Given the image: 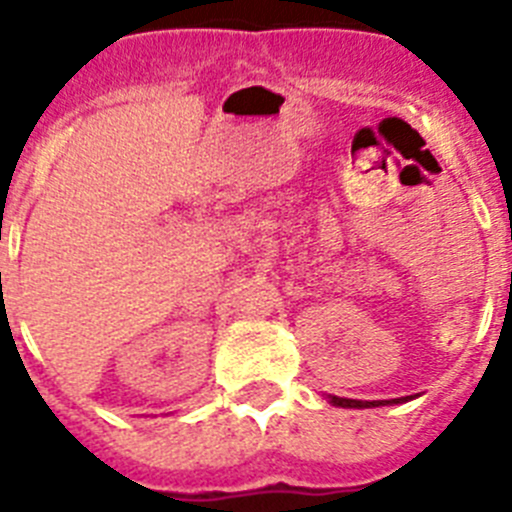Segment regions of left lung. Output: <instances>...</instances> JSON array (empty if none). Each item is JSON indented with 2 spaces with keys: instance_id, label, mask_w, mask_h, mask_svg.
I'll use <instances>...</instances> for the list:
<instances>
[{
  "instance_id": "obj_1",
  "label": "left lung",
  "mask_w": 512,
  "mask_h": 512,
  "mask_svg": "<svg viewBox=\"0 0 512 512\" xmlns=\"http://www.w3.org/2000/svg\"><path fill=\"white\" fill-rule=\"evenodd\" d=\"M333 405L338 408H379V405H390V402H400V400H348V397H330Z\"/></svg>"
}]
</instances>
